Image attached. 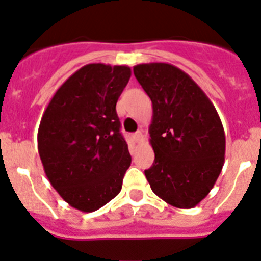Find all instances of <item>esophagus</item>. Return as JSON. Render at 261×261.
Listing matches in <instances>:
<instances>
[{"mask_svg": "<svg viewBox=\"0 0 261 261\" xmlns=\"http://www.w3.org/2000/svg\"><path fill=\"white\" fill-rule=\"evenodd\" d=\"M134 139H135V142H142V139H143V133L142 131H136L135 134H134Z\"/></svg>", "mask_w": 261, "mask_h": 261, "instance_id": "1", "label": "esophagus"}]
</instances>
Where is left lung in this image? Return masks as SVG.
I'll return each mask as SVG.
<instances>
[{
	"mask_svg": "<svg viewBox=\"0 0 261 261\" xmlns=\"http://www.w3.org/2000/svg\"><path fill=\"white\" fill-rule=\"evenodd\" d=\"M134 75L152 101L149 143L154 163L144 171L159 198L177 208L198 205L225 161L217 110L194 79L170 63H140Z\"/></svg>",
	"mask_w": 261,
	"mask_h": 261,
	"instance_id": "obj_1",
	"label": "left lung"
}]
</instances>
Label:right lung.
I'll return each instance as SVG.
<instances>
[{
	"mask_svg": "<svg viewBox=\"0 0 261 261\" xmlns=\"http://www.w3.org/2000/svg\"><path fill=\"white\" fill-rule=\"evenodd\" d=\"M130 76L128 66L86 65L56 91L40 121L44 171L75 210L95 212L121 191L131 156L116 105Z\"/></svg>",
	"mask_w": 261,
	"mask_h": 261,
	"instance_id": "1",
	"label": "right lung"
}]
</instances>
